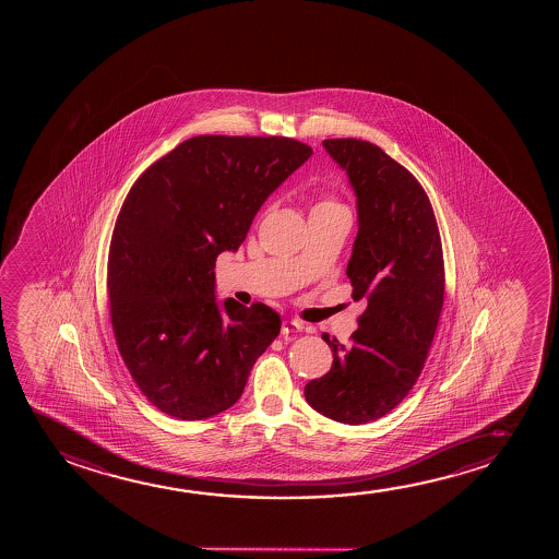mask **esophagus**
<instances>
[{
	"label": "esophagus",
	"mask_w": 559,
	"mask_h": 559,
	"mask_svg": "<svg viewBox=\"0 0 559 559\" xmlns=\"http://www.w3.org/2000/svg\"><path fill=\"white\" fill-rule=\"evenodd\" d=\"M301 322L298 321H284L283 322V336H290L294 332H301Z\"/></svg>",
	"instance_id": "obj_1"
}]
</instances>
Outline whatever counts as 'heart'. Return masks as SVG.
<instances>
[{
    "mask_svg": "<svg viewBox=\"0 0 559 559\" xmlns=\"http://www.w3.org/2000/svg\"><path fill=\"white\" fill-rule=\"evenodd\" d=\"M334 207H342L340 204H337L336 200L334 199H322L314 204L313 210H334Z\"/></svg>",
    "mask_w": 559,
    "mask_h": 559,
    "instance_id": "heart-1",
    "label": "heart"
}]
</instances>
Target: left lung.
Wrapping results in <instances>:
<instances>
[{"label": "left lung", "instance_id": "left-lung-1", "mask_svg": "<svg viewBox=\"0 0 559 559\" xmlns=\"http://www.w3.org/2000/svg\"><path fill=\"white\" fill-rule=\"evenodd\" d=\"M322 146L357 197L347 276L367 309L352 344L322 334L332 368L304 393L317 413L357 426L393 411L420 376L443 309V248L428 194L408 169L360 139Z\"/></svg>", "mask_w": 559, "mask_h": 559}]
</instances>
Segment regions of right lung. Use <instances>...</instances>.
Here are the masks:
<instances>
[{"label":"right lung","mask_w":559,"mask_h":559,"mask_svg":"<svg viewBox=\"0 0 559 559\" xmlns=\"http://www.w3.org/2000/svg\"><path fill=\"white\" fill-rule=\"evenodd\" d=\"M311 154L296 139L199 135L128 192L108 250L110 319L131 378L162 413L227 411L278 336L271 307L215 299V260L237 252L269 194Z\"/></svg>","instance_id":"add662e5"}]
</instances>
